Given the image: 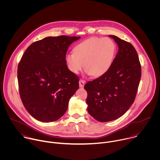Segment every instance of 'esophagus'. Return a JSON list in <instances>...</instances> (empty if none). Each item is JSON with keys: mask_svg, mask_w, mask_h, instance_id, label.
<instances>
[{"mask_svg": "<svg viewBox=\"0 0 160 160\" xmlns=\"http://www.w3.org/2000/svg\"><path fill=\"white\" fill-rule=\"evenodd\" d=\"M85 83V81L84 80H82V79L80 80V81H79V86H80V87H81V88L83 87Z\"/></svg>", "mask_w": 160, "mask_h": 160, "instance_id": "1", "label": "esophagus"}]
</instances>
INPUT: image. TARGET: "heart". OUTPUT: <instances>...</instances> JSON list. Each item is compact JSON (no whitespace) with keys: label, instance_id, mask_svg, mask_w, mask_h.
<instances>
[{"label":"heart","instance_id":"heart-1","mask_svg":"<svg viewBox=\"0 0 160 160\" xmlns=\"http://www.w3.org/2000/svg\"><path fill=\"white\" fill-rule=\"evenodd\" d=\"M117 52V45L108 37L89 38L74 48L73 54H68L65 59L68 69L77 74L84 67L94 77L104 75L112 66Z\"/></svg>","mask_w":160,"mask_h":160}]
</instances>
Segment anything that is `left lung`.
<instances>
[{
	"label": "left lung",
	"instance_id": "obj_1",
	"mask_svg": "<svg viewBox=\"0 0 160 160\" xmlns=\"http://www.w3.org/2000/svg\"><path fill=\"white\" fill-rule=\"evenodd\" d=\"M118 46L110 69L103 75L87 82L86 102L88 113L101 122L115 120L133 104L141 77V66L133 45L115 35H109Z\"/></svg>",
	"mask_w": 160,
	"mask_h": 160
}]
</instances>
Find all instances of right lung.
Instances as JSON below:
<instances>
[{"label": "right lung", "mask_w": 160, "mask_h": 160, "mask_svg": "<svg viewBox=\"0 0 160 160\" xmlns=\"http://www.w3.org/2000/svg\"><path fill=\"white\" fill-rule=\"evenodd\" d=\"M80 37H48L32 43L18 66L21 99L36 120L51 122L59 119L70 99L79 88L78 77L67 67L66 54Z\"/></svg>", "instance_id": "add662e5"}]
</instances>
